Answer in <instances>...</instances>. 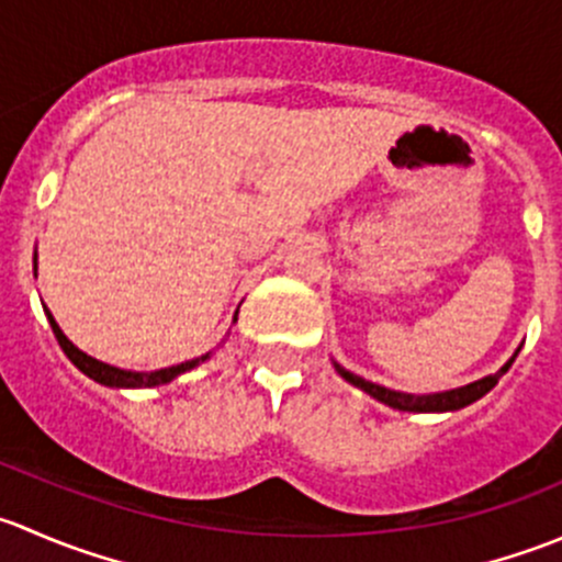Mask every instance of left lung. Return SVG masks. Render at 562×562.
Returning <instances> with one entry per match:
<instances>
[{
  "label": "left lung",
  "mask_w": 562,
  "mask_h": 562,
  "mask_svg": "<svg viewBox=\"0 0 562 562\" xmlns=\"http://www.w3.org/2000/svg\"><path fill=\"white\" fill-rule=\"evenodd\" d=\"M519 350H522V348H517V353H519ZM517 353H514L512 359H508L506 364H503L501 370L495 372V375H486V378H481V381L468 383V386L449 389V391H435V394H407V391H394V389H386V386H378V383L364 381V378H361V375H353V372L345 370V367L337 364V361H334V370H337L339 375H342L345 381L350 383V386L367 391V394H370L372 400L383 402V405L394 407V411H407V413H451V411H462V407L473 405L475 400H481V396H484V394H490V391L497 386V381H501V378L506 375L508 367L514 364Z\"/></svg>",
  "instance_id": "left-lung-1"
}]
</instances>
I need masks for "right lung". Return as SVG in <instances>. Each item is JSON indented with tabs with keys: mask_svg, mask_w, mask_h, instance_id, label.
<instances>
[{
	"mask_svg": "<svg viewBox=\"0 0 562 562\" xmlns=\"http://www.w3.org/2000/svg\"><path fill=\"white\" fill-rule=\"evenodd\" d=\"M35 274H37V252H35ZM45 315H48L50 328H54V337L59 339V348L65 350L67 359H70L72 364H76L78 370L83 372V375L92 378V381H98L100 386H111V389H155V386H166V383H171L173 378H179V375H184V372L195 370L198 364H203V361L209 359V353H203V356H198V359L181 361V364L166 367V370H155V372L119 370V367H111V364H105V361L92 359V356L83 353L81 348H76V345H72L70 339L65 337V331H61L59 323L54 321V315H50L48 310H45ZM236 315H239V310H236ZM236 315H234V323H236Z\"/></svg>",
	"mask_w": 562,
	"mask_h": 562,
	"instance_id": "right-lung-1",
	"label": "right lung"
}]
</instances>
